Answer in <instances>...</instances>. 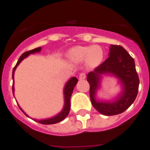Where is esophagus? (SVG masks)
<instances>
[{
	"instance_id": "obj_1",
	"label": "esophagus",
	"mask_w": 150,
	"mask_h": 150,
	"mask_svg": "<svg viewBox=\"0 0 150 150\" xmlns=\"http://www.w3.org/2000/svg\"><path fill=\"white\" fill-rule=\"evenodd\" d=\"M86 78V75L84 73H80L79 75V79H80V80H83V79H84Z\"/></svg>"
}]
</instances>
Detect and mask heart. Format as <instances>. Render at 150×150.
<instances>
[{"label":"heart","instance_id":"1","mask_svg":"<svg viewBox=\"0 0 150 150\" xmlns=\"http://www.w3.org/2000/svg\"><path fill=\"white\" fill-rule=\"evenodd\" d=\"M69 60L75 62L86 61V63L91 67H95L101 63L104 58V52L101 47L93 46H75L68 51Z\"/></svg>","mask_w":150,"mask_h":150}]
</instances>
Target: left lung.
<instances>
[{
  "label": "left lung",
  "mask_w": 150,
  "mask_h": 150,
  "mask_svg": "<svg viewBox=\"0 0 150 150\" xmlns=\"http://www.w3.org/2000/svg\"><path fill=\"white\" fill-rule=\"evenodd\" d=\"M103 74L115 76L119 79L122 90L113 100L99 101L96 99L97 91ZM90 84V99L93 107L104 115L110 116L121 114L134 102L138 93L139 77L135 62L122 46L111 45L109 57L102 64L87 75Z\"/></svg>",
  "instance_id": "left-lung-1"
}]
</instances>
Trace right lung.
Masks as SVG:
<instances>
[{"mask_svg":"<svg viewBox=\"0 0 150 150\" xmlns=\"http://www.w3.org/2000/svg\"><path fill=\"white\" fill-rule=\"evenodd\" d=\"M41 51V47H39V48H36V49H34V50H30V51H28V52H25L24 53L22 54V56L19 57V59L18 61L17 62L16 66L14 67L13 70V74H12V78H13H13H14V71L16 70L17 67L18 65L20 64V62L22 61L23 60L24 58H26L27 57H28L30 54H32V53H39ZM78 82V79L76 77H71L68 80L67 82L66 83L64 87V89H63V94H64V106L62 108V111H60L57 115H54L53 117H51L50 119H34L35 121L36 122H40V123H42V124H54V123H57V122H61L62 121L63 119L67 117L69 114V111H70V108H71V94L73 93V90H74V88L75 86L76 85V83ZM13 84H14V81L13 82V87H12V90H13V94H14V87H13ZM20 110L22 111L23 112L24 115H26L28 117H29L25 112L21 109Z\"/></svg>","mask_w":150,"mask_h":150,"instance_id":"obj_1","label":"right lung"}]
</instances>
